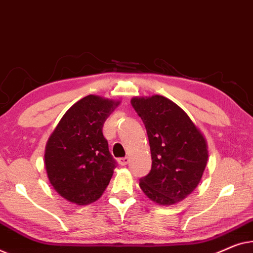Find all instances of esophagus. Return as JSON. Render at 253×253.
<instances>
[{"mask_svg": "<svg viewBox=\"0 0 253 253\" xmlns=\"http://www.w3.org/2000/svg\"><path fill=\"white\" fill-rule=\"evenodd\" d=\"M128 162H129V157H127V156H126V157H123V158H119V159H118V163H119L122 166L127 165Z\"/></svg>", "mask_w": 253, "mask_h": 253, "instance_id": "1", "label": "esophagus"}]
</instances>
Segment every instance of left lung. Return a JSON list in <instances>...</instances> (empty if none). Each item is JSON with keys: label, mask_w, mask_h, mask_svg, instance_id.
Returning <instances> with one entry per match:
<instances>
[{"label": "left lung", "mask_w": 253, "mask_h": 253, "mask_svg": "<svg viewBox=\"0 0 253 253\" xmlns=\"http://www.w3.org/2000/svg\"><path fill=\"white\" fill-rule=\"evenodd\" d=\"M131 105L147 129L152 165L140 187L159 205L182 201L198 186L208 163L204 136L186 112L170 99L135 97Z\"/></svg>", "instance_id": "obj_1"}]
</instances>
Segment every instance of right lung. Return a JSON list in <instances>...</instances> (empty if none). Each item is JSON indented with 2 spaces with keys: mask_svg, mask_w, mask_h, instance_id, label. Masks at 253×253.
Returning <instances> with one entry per match:
<instances>
[{
  "mask_svg": "<svg viewBox=\"0 0 253 253\" xmlns=\"http://www.w3.org/2000/svg\"><path fill=\"white\" fill-rule=\"evenodd\" d=\"M118 104L88 95L67 110L49 137L44 154L49 181L69 202L90 204L108 187L117 162L103 125Z\"/></svg>",
  "mask_w": 253,
  "mask_h": 253,
  "instance_id": "right-lung-1",
  "label": "right lung"
}]
</instances>
